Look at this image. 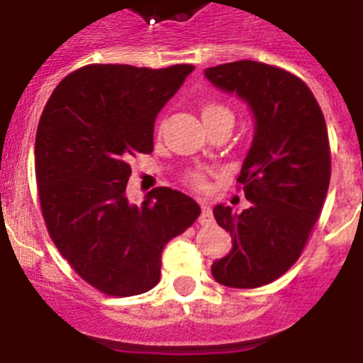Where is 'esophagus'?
<instances>
[{
  "mask_svg": "<svg viewBox=\"0 0 363 363\" xmlns=\"http://www.w3.org/2000/svg\"><path fill=\"white\" fill-rule=\"evenodd\" d=\"M201 214H200V223L201 225H209L213 221V211H211V205L207 201H201Z\"/></svg>",
  "mask_w": 363,
  "mask_h": 363,
  "instance_id": "obj_1",
  "label": "esophagus"
}]
</instances>
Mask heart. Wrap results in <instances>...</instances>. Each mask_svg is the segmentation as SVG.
<instances>
[{
  "mask_svg": "<svg viewBox=\"0 0 363 363\" xmlns=\"http://www.w3.org/2000/svg\"><path fill=\"white\" fill-rule=\"evenodd\" d=\"M221 116H233V114H230L229 108L218 104H207L201 108V118H203V121L216 120V118ZM189 182H191L194 187H203V174H200V172H191V174H189Z\"/></svg>",
  "mask_w": 363,
  "mask_h": 363,
  "instance_id": "obj_1",
  "label": "heart"
}]
</instances>
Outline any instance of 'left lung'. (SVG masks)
Segmentation results:
<instances>
[{
  "mask_svg": "<svg viewBox=\"0 0 363 363\" xmlns=\"http://www.w3.org/2000/svg\"><path fill=\"white\" fill-rule=\"evenodd\" d=\"M203 74L216 89L243 99L255 120L238 176L251 207L240 214L214 207L233 249L211 265L218 284L255 289L289 271L322 213L331 179L325 120L309 86L287 70L242 60Z\"/></svg>",
  "mask_w": 363,
  "mask_h": 363,
  "instance_id": "8db88e82",
  "label": "left lung"
}]
</instances>
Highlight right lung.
I'll list each match as a JSON object with an SVG mask.
<instances>
[{
	"label": "right lung",
	"mask_w": 363,
	"mask_h": 363,
	"mask_svg": "<svg viewBox=\"0 0 363 363\" xmlns=\"http://www.w3.org/2000/svg\"><path fill=\"white\" fill-rule=\"evenodd\" d=\"M192 70L86 65L41 114L34 160L45 223L74 271L108 296L152 289L163 247L200 216L196 201L169 187L140 205L125 192L130 158L152 152L156 116Z\"/></svg>",
	"instance_id": "obj_1"
}]
</instances>
